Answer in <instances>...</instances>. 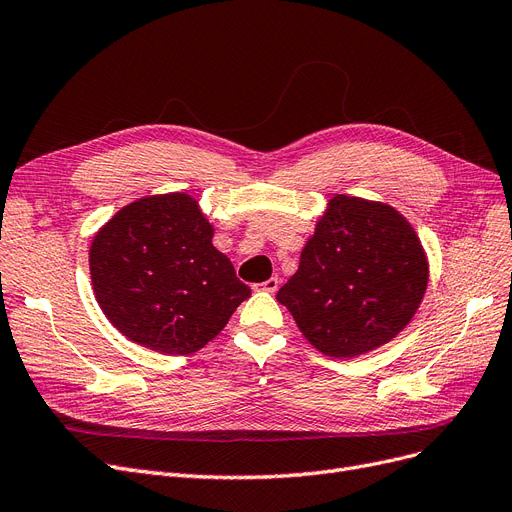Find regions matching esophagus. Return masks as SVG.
Listing matches in <instances>:
<instances>
[{
    "instance_id": "34e87169",
    "label": "esophagus",
    "mask_w": 512,
    "mask_h": 512,
    "mask_svg": "<svg viewBox=\"0 0 512 512\" xmlns=\"http://www.w3.org/2000/svg\"><path fill=\"white\" fill-rule=\"evenodd\" d=\"M260 290L262 292H269V294H275L279 290V279L271 277V279H267L264 283H260Z\"/></svg>"
}]
</instances>
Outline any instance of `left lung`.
<instances>
[{
  "instance_id": "8db88e82",
  "label": "left lung",
  "mask_w": 512,
  "mask_h": 512,
  "mask_svg": "<svg viewBox=\"0 0 512 512\" xmlns=\"http://www.w3.org/2000/svg\"><path fill=\"white\" fill-rule=\"evenodd\" d=\"M426 283L428 260L410 222L386 203L336 195L277 300L317 351L351 359L412 321Z\"/></svg>"
}]
</instances>
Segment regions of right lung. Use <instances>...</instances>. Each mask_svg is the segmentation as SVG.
Masks as SVG:
<instances>
[{
  "label": "right lung",
  "instance_id": "right-lung-1",
  "mask_svg": "<svg viewBox=\"0 0 512 512\" xmlns=\"http://www.w3.org/2000/svg\"><path fill=\"white\" fill-rule=\"evenodd\" d=\"M212 237V224L187 193L142 197L121 208L90 245L102 313L151 351L203 349L252 294Z\"/></svg>",
  "mask_w": 512,
  "mask_h": 512
}]
</instances>
